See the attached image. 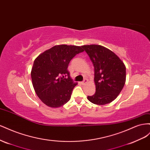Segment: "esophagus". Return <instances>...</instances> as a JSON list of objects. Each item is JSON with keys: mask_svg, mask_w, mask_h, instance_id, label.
Here are the masks:
<instances>
[{"mask_svg": "<svg viewBox=\"0 0 150 150\" xmlns=\"http://www.w3.org/2000/svg\"><path fill=\"white\" fill-rule=\"evenodd\" d=\"M87 79H85V80L83 81V82H81V83H82V85H85V83H87Z\"/></svg>", "mask_w": 150, "mask_h": 150, "instance_id": "1", "label": "esophagus"}]
</instances>
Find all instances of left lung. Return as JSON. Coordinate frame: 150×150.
Returning a JSON list of instances; mask_svg holds the SVG:
<instances>
[{
  "mask_svg": "<svg viewBox=\"0 0 150 150\" xmlns=\"http://www.w3.org/2000/svg\"><path fill=\"white\" fill-rule=\"evenodd\" d=\"M94 67L96 93L88 96V100L97 105L109 104L115 99L126 82V67L116 54L105 47L84 45Z\"/></svg>",
  "mask_w": 150,
  "mask_h": 150,
  "instance_id": "obj_1",
  "label": "left lung"
}]
</instances>
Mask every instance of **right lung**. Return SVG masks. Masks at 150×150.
I'll return each instance as SVG.
<instances>
[{"label":"right lung","mask_w":150,"mask_h":150,"mask_svg":"<svg viewBox=\"0 0 150 150\" xmlns=\"http://www.w3.org/2000/svg\"><path fill=\"white\" fill-rule=\"evenodd\" d=\"M83 51L82 46L57 45L35 59L31 73L33 85L38 97L46 105L59 108L70 100L77 83L70 77L68 64Z\"/></svg>","instance_id":"add662e5"}]
</instances>
